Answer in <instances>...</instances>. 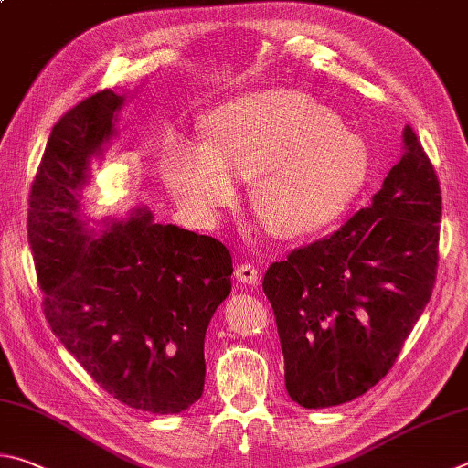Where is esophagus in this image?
<instances>
[{"label": "esophagus", "mask_w": 468, "mask_h": 468, "mask_svg": "<svg viewBox=\"0 0 468 468\" xmlns=\"http://www.w3.org/2000/svg\"><path fill=\"white\" fill-rule=\"evenodd\" d=\"M235 278L237 282H241L245 286H258L260 271L256 266H251V263H241V266L235 268Z\"/></svg>", "instance_id": "obj_1"}]
</instances>
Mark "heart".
I'll return each instance as SVG.
<instances>
[{"mask_svg": "<svg viewBox=\"0 0 468 468\" xmlns=\"http://www.w3.org/2000/svg\"><path fill=\"white\" fill-rule=\"evenodd\" d=\"M370 172L358 134L309 93L266 88L212 110L205 143L182 141L164 157L169 197L192 215L215 218L253 180V210L270 231L315 233L344 215Z\"/></svg>", "mask_w": 468, "mask_h": 468, "instance_id": "b5f03b06", "label": "heart"}]
</instances>
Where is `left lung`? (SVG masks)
Here are the masks:
<instances>
[{
	"label": "left lung",
	"instance_id": "1",
	"mask_svg": "<svg viewBox=\"0 0 468 468\" xmlns=\"http://www.w3.org/2000/svg\"><path fill=\"white\" fill-rule=\"evenodd\" d=\"M441 198L411 126L372 205L263 276L294 403L352 401L393 367L431 296Z\"/></svg>",
	"mask_w": 468,
	"mask_h": 468
}]
</instances>
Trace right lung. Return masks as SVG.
Segmentation results:
<instances>
[{
    "mask_svg": "<svg viewBox=\"0 0 468 468\" xmlns=\"http://www.w3.org/2000/svg\"><path fill=\"white\" fill-rule=\"evenodd\" d=\"M131 96L104 90L50 133L30 192L28 239L53 334L88 375L134 410L172 415L205 390V335L231 292L223 243L159 225L147 207L93 220L91 167L121 134Z\"/></svg>",
    "mask_w": 468,
    "mask_h": 468,
    "instance_id": "obj_1",
    "label": "right lung"
}]
</instances>
